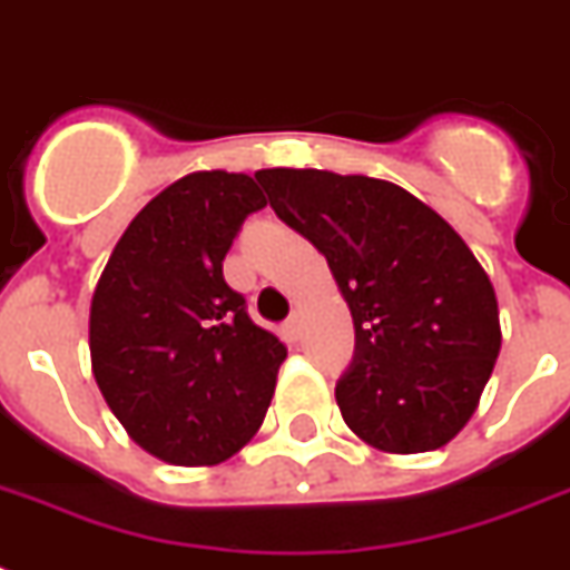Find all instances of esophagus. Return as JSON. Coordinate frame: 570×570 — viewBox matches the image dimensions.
Wrapping results in <instances>:
<instances>
[{
  "instance_id": "1",
  "label": "esophagus",
  "mask_w": 570,
  "mask_h": 570,
  "mask_svg": "<svg viewBox=\"0 0 570 570\" xmlns=\"http://www.w3.org/2000/svg\"><path fill=\"white\" fill-rule=\"evenodd\" d=\"M284 334H286V337H293V340L302 334V316H298V313H293V316L284 322Z\"/></svg>"
}]
</instances>
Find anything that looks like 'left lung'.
Here are the masks:
<instances>
[{"instance_id": "left-lung-1", "label": "left lung", "mask_w": 570, "mask_h": 570, "mask_svg": "<svg viewBox=\"0 0 570 570\" xmlns=\"http://www.w3.org/2000/svg\"><path fill=\"white\" fill-rule=\"evenodd\" d=\"M286 227L325 254L355 322L337 405L384 452H429L464 429L500 355L494 286L411 191L316 168L257 174Z\"/></svg>"}]
</instances>
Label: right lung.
<instances>
[{
	"label": "right lung",
	"mask_w": 570,
	"mask_h": 570,
	"mask_svg": "<svg viewBox=\"0 0 570 570\" xmlns=\"http://www.w3.org/2000/svg\"><path fill=\"white\" fill-rule=\"evenodd\" d=\"M263 206L248 174H189L132 218L94 289V379L129 438L168 464L230 459L275 393L286 346L222 272Z\"/></svg>",
	"instance_id": "right-lung-1"
}]
</instances>
